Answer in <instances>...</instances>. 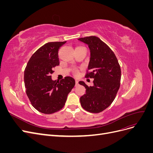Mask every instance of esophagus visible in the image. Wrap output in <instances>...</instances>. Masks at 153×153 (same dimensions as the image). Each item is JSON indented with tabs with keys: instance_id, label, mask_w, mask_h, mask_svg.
<instances>
[{
	"instance_id": "esophagus-1",
	"label": "esophagus",
	"mask_w": 153,
	"mask_h": 153,
	"mask_svg": "<svg viewBox=\"0 0 153 153\" xmlns=\"http://www.w3.org/2000/svg\"><path fill=\"white\" fill-rule=\"evenodd\" d=\"M75 83H76V85H76V86H77V85H78V80H77V79H76V80H75Z\"/></svg>"
}]
</instances>
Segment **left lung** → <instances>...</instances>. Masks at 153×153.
I'll return each instance as SVG.
<instances>
[{
	"instance_id": "8db88e82",
	"label": "left lung",
	"mask_w": 153,
	"mask_h": 153,
	"mask_svg": "<svg viewBox=\"0 0 153 153\" xmlns=\"http://www.w3.org/2000/svg\"><path fill=\"white\" fill-rule=\"evenodd\" d=\"M90 50V61L85 77L94 78V85L89 87L83 81L79 84L86 89L80 97L81 105L92 113L102 112L111 105L120 87L121 71L117 59L108 46L96 36L78 39Z\"/></svg>"
}]
</instances>
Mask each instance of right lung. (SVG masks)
<instances>
[{
	"label": "right lung",
	"instance_id": "obj_1",
	"mask_svg": "<svg viewBox=\"0 0 153 153\" xmlns=\"http://www.w3.org/2000/svg\"><path fill=\"white\" fill-rule=\"evenodd\" d=\"M63 42L45 44L32 55L24 71L26 93L32 105L39 112L51 114L63 108L75 80L66 76L53 80V68L59 65L58 52Z\"/></svg>",
	"mask_w": 153,
	"mask_h": 153
}]
</instances>
